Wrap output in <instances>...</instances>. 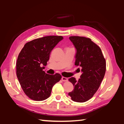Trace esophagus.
<instances>
[{"label":"esophagus","mask_w":124,"mask_h":124,"mask_svg":"<svg viewBox=\"0 0 124 124\" xmlns=\"http://www.w3.org/2000/svg\"><path fill=\"white\" fill-rule=\"evenodd\" d=\"M61 79H62V80L63 81H68V78H66V77H62Z\"/></svg>","instance_id":"esophagus-1"}]
</instances>
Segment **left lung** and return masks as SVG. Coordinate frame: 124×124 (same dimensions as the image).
Instances as JSON below:
<instances>
[{"instance_id":"8db88e82","label":"left lung","mask_w":124,"mask_h":124,"mask_svg":"<svg viewBox=\"0 0 124 124\" xmlns=\"http://www.w3.org/2000/svg\"><path fill=\"white\" fill-rule=\"evenodd\" d=\"M69 39L76 49L75 64L81 68L82 74L78 80L74 77L69 79L74 89L68 94L72 101L84 102L91 99L99 89L106 73V59L101 48L90 38L71 36Z\"/></svg>"}]
</instances>
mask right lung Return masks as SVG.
Returning <instances> with one entry per match:
<instances>
[{
	"instance_id": "obj_1",
	"label": "right lung",
	"mask_w": 124,
	"mask_h": 124,
	"mask_svg": "<svg viewBox=\"0 0 124 124\" xmlns=\"http://www.w3.org/2000/svg\"><path fill=\"white\" fill-rule=\"evenodd\" d=\"M62 36H49L26 43L18 54L16 76L24 93L35 101H43L51 95L52 87L62 77L59 73L51 75L43 71L51 52Z\"/></svg>"
}]
</instances>
